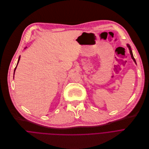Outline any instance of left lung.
Returning a JSON list of instances; mask_svg holds the SVG:
<instances>
[{"instance_id": "1", "label": "left lung", "mask_w": 149, "mask_h": 149, "mask_svg": "<svg viewBox=\"0 0 149 149\" xmlns=\"http://www.w3.org/2000/svg\"><path fill=\"white\" fill-rule=\"evenodd\" d=\"M127 46H128V47H129V50H130V54H131L132 58L133 59L134 62L136 63V61H135V58H134V56H133V53H132V49H131V47L130 46V45H127Z\"/></svg>"}]
</instances>
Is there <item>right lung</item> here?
Wrapping results in <instances>:
<instances>
[{
    "mask_svg": "<svg viewBox=\"0 0 149 149\" xmlns=\"http://www.w3.org/2000/svg\"><path fill=\"white\" fill-rule=\"evenodd\" d=\"M20 56L19 57V59H18V62H17V65H16V68H15V70H14V74H15V70H16V67H17V65H18V63H19V60H20Z\"/></svg>",
    "mask_w": 149,
    "mask_h": 149,
    "instance_id": "obj_1",
    "label": "right lung"
}]
</instances>
